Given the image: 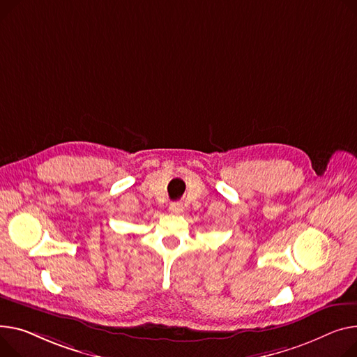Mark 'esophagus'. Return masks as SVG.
<instances>
[{
  "instance_id": "obj_1",
  "label": "esophagus",
  "mask_w": 357,
  "mask_h": 357,
  "mask_svg": "<svg viewBox=\"0 0 357 357\" xmlns=\"http://www.w3.org/2000/svg\"><path fill=\"white\" fill-rule=\"evenodd\" d=\"M169 212L171 213H182L183 212V205L181 204V202H172L171 205H169Z\"/></svg>"
}]
</instances>
